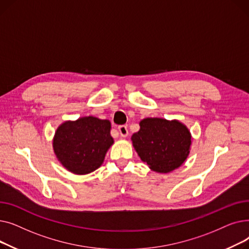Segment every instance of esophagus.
Segmentation results:
<instances>
[{"label": "esophagus", "instance_id": "1", "mask_svg": "<svg viewBox=\"0 0 249 249\" xmlns=\"http://www.w3.org/2000/svg\"><path fill=\"white\" fill-rule=\"evenodd\" d=\"M118 129H119L120 135H121L122 137L128 136V128H127L126 125H120L119 127H118Z\"/></svg>", "mask_w": 249, "mask_h": 249}]
</instances>
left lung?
Wrapping results in <instances>:
<instances>
[{
  "label": "left lung",
  "instance_id": "obj_1",
  "mask_svg": "<svg viewBox=\"0 0 249 249\" xmlns=\"http://www.w3.org/2000/svg\"><path fill=\"white\" fill-rule=\"evenodd\" d=\"M131 139L141 160L158 173H169L184 163L192 143L184 124L160 118L142 120Z\"/></svg>",
  "mask_w": 249,
  "mask_h": 249
}]
</instances>
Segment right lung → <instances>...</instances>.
Wrapping results in <instances>:
<instances>
[{"mask_svg": "<svg viewBox=\"0 0 249 249\" xmlns=\"http://www.w3.org/2000/svg\"><path fill=\"white\" fill-rule=\"evenodd\" d=\"M110 130V121L90 116L64 122L53 139L56 158L73 174L86 175L96 171L114 142Z\"/></svg>", "mask_w": 249, "mask_h": 249, "instance_id": "obj_1", "label": "right lung"}]
</instances>
